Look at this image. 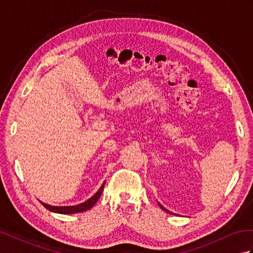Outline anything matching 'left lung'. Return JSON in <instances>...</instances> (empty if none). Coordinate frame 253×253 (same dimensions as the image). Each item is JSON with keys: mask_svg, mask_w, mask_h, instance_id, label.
I'll return each instance as SVG.
<instances>
[{"mask_svg": "<svg viewBox=\"0 0 253 253\" xmlns=\"http://www.w3.org/2000/svg\"><path fill=\"white\" fill-rule=\"evenodd\" d=\"M160 207H161V209H162V210H164V211H166V212H168V213H170V212H169V211H168V210H166L165 208H163L162 206H161V204H160Z\"/></svg>", "mask_w": 253, "mask_h": 253, "instance_id": "8db88e82", "label": "left lung"}]
</instances>
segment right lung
<instances>
[{"label":"right lung","instance_id":"right-lung-1","mask_svg":"<svg viewBox=\"0 0 253 253\" xmlns=\"http://www.w3.org/2000/svg\"><path fill=\"white\" fill-rule=\"evenodd\" d=\"M104 185H105V181L103 182V184H102L99 191L96 192L93 197H91L89 200H87V201L82 203V204H78V206H74V207H52V206H49V204H45L43 202H41V203H42V206H43L45 209H47V210H49V211L54 212V213L74 214V213H80V212L88 211V210L92 208L94 204L96 203V201L99 200V198L101 197V193H102V191H103Z\"/></svg>","mask_w":253,"mask_h":253}]
</instances>
